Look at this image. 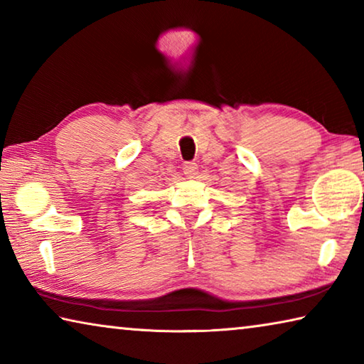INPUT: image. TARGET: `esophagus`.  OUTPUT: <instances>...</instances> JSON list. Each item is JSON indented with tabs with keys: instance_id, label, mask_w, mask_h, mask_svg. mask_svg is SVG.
<instances>
[{
	"instance_id": "34e87169",
	"label": "esophagus",
	"mask_w": 364,
	"mask_h": 364,
	"mask_svg": "<svg viewBox=\"0 0 364 364\" xmlns=\"http://www.w3.org/2000/svg\"><path fill=\"white\" fill-rule=\"evenodd\" d=\"M183 171L188 178H196L197 175V164L196 162H186L183 165Z\"/></svg>"
}]
</instances>
